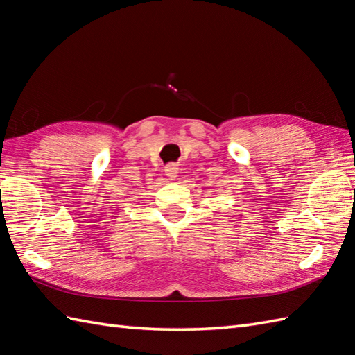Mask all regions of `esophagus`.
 Instances as JSON below:
<instances>
[{"label":"esophagus","instance_id":"obj_1","mask_svg":"<svg viewBox=\"0 0 355 355\" xmlns=\"http://www.w3.org/2000/svg\"><path fill=\"white\" fill-rule=\"evenodd\" d=\"M165 175L171 181L177 180V177H178V166L175 165V163H169V165L165 166Z\"/></svg>","mask_w":355,"mask_h":355}]
</instances>
